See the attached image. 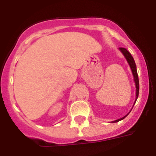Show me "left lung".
Returning <instances> with one entry per match:
<instances>
[{"instance_id": "8db88e82", "label": "left lung", "mask_w": 156, "mask_h": 156, "mask_svg": "<svg viewBox=\"0 0 156 156\" xmlns=\"http://www.w3.org/2000/svg\"><path fill=\"white\" fill-rule=\"evenodd\" d=\"M119 50L122 51V53H123L124 56H125V58H126L127 61L128 62L129 65H130V69H131L132 73H133V78H134V81H135V84H136V100H135V103H136V100H137L138 95H139V78H138L137 72H136V64H135L134 59H133V56H131V54H130V53H129L128 51H127L126 49L124 48H119ZM127 115H128V114H127ZM127 115H125V117L122 118V119H118V120L114 121V122H119V121H121V120H122V119H125V118L126 117Z\"/></svg>"}]
</instances>
